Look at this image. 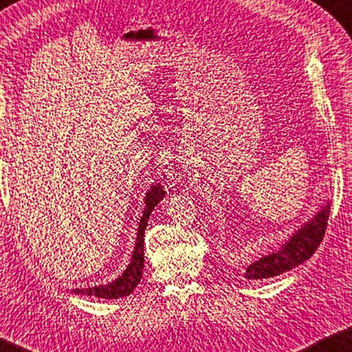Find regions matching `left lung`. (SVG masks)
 <instances>
[{"instance_id": "8db88e82", "label": "left lung", "mask_w": 352, "mask_h": 352, "mask_svg": "<svg viewBox=\"0 0 352 352\" xmlns=\"http://www.w3.org/2000/svg\"><path fill=\"white\" fill-rule=\"evenodd\" d=\"M328 217L329 203L323 204L320 210L304 226H300V229L296 230L278 250L268 252L247 265L244 272L245 279L273 278L305 263L322 243Z\"/></svg>"}]
</instances>
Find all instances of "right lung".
I'll use <instances>...</instances> for the list:
<instances>
[{
    "label": "right lung",
    "instance_id": "right-lung-1",
    "mask_svg": "<svg viewBox=\"0 0 352 352\" xmlns=\"http://www.w3.org/2000/svg\"><path fill=\"white\" fill-rule=\"evenodd\" d=\"M164 189L162 184H153L149 190L144 195V208H143V215L140 218L139 229H137V238H135V245L133 250V256L128 267L123 270L119 278L108 282L107 285H96V287H88V288H74L72 293L76 294H85V296H94V298L100 299H119L129 296L134 292V288L139 285L143 274V263H144V252H143V241H144V229H146L148 219L151 212L155 208V206L163 199Z\"/></svg>",
    "mask_w": 352,
    "mask_h": 352
}]
</instances>
